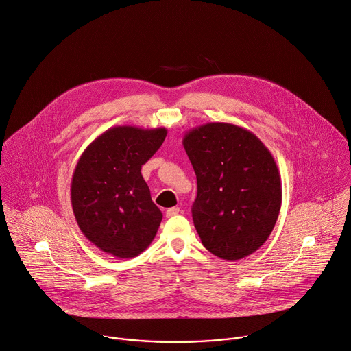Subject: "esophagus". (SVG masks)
Here are the masks:
<instances>
[{
	"label": "esophagus",
	"mask_w": 351,
	"mask_h": 351,
	"mask_svg": "<svg viewBox=\"0 0 351 351\" xmlns=\"http://www.w3.org/2000/svg\"><path fill=\"white\" fill-rule=\"evenodd\" d=\"M180 214V208L178 207H171V208H167L166 210V217L170 218V217H174V215H178Z\"/></svg>",
	"instance_id": "1"
}]
</instances>
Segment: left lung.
<instances>
[{"label":"left lung","mask_w":351,"mask_h":351,"mask_svg":"<svg viewBox=\"0 0 351 351\" xmlns=\"http://www.w3.org/2000/svg\"><path fill=\"white\" fill-rule=\"evenodd\" d=\"M182 144L197 178L192 217L203 245L228 261L252 254L272 233L282 204L269 149L250 130L228 122L193 128Z\"/></svg>","instance_id":"8db88e82"}]
</instances>
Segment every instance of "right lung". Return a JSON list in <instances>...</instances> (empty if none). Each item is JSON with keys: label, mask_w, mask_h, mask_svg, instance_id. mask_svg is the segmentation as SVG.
<instances>
[{"label": "right lung", "mask_w": 351, "mask_h": 351, "mask_svg": "<svg viewBox=\"0 0 351 351\" xmlns=\"http://www.w3.org/2000/svg\"><path fill=\"white\" fill-rule=\"evenodd\" d=\"M166 128L114 126L82 154L72 177L76 222L102 252L130 258L144 252L162 221L141 166L159 149Z\"/></svg>", "instance_id": "obj_1"}]
</instances>
